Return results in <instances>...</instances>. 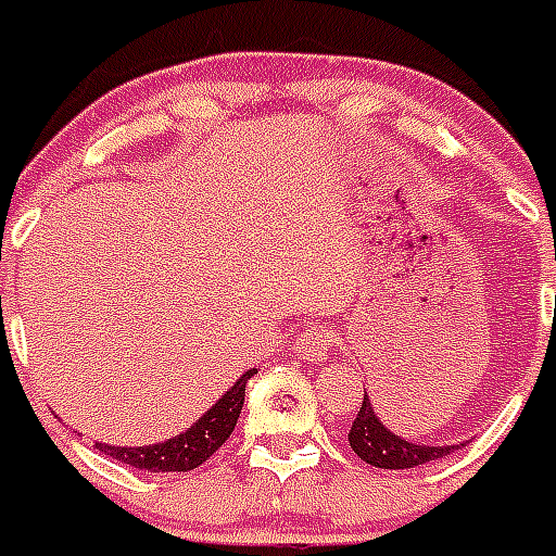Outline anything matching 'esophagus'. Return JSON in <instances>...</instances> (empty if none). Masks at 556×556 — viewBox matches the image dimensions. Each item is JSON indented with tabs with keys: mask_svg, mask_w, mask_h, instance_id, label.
Here are the masks:
<instances>
[{
	"mask_svg": "<svg viewBox=\"0 0 556 556\" xmlns=\"http://www.w3.org/2000/svg\"><path fill=\"white\" fill-rule=\"evenodd\" d=\"M333 345H337V331L331 325H308L293 342V351L305 363H325Z\"/></svg>",
	"mask_w": 556,
	"mask_h": 556,
	"instance_id": "1",
	"label": "esophagus"
}]
</instances>
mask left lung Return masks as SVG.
<instances>
[{"label":"left lung","mask_w":556,"mask_h":556,"mask_svg":"<svg viewBox=\"0 0 556 556\" xmlns=\"http://www.w3.org/2000/svg\"><path fill=\"white\" fill-rule=\"evenodd\" d=\"M349 442L354 454L368 466L377 468H414L426 466L431 459L448 457L454 445H417V442H408L403 437L391 434L386 426L380 422V417L374 414L371 403H368V394L363 396V405L356 410L354 426L349 431Z\"/></svg>","instance_id":"8db88e82"}]
</instances>
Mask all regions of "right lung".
Here are the masks:
<instances>
[{"mask_svg": "<svg viewBox=\"0 0 556 556\" xmlns=\"http://www.w3.org/2000/svg\"><path fill=\"white\" fill-rule=\"evenodd\" d=\"M254 374L256 368L242 374L237 386L214 408L207 410L200 422H193L185 434L174 437V440L160 442V445H142V448H119V445H102V442H97V448L108 454V457L119 459V463L130 468H142V471H193L231 437L239 410H242V403H245V382Z\"/></svg>", "mask_w": 556, "mask_h": 556, "instance_id": "right-lung-1", "label": "right lung"}]
</instances>
